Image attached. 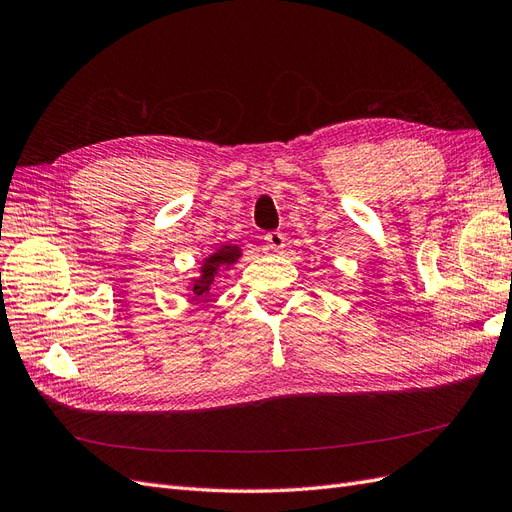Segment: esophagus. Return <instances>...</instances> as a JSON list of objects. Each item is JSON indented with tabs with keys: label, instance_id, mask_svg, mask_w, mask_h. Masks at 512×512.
Listing matches in <instances>:
<instances>
[{
	"label": "esophagus",
	"instance_id": "esophagus-1",
	"mask_svg": "<svg viewBox=\"0 0 512 512\" xmlns=\"http://www.w3.org/2000/svg\"><path fill=\"white\" fill-rule=\"evenodd\" d=\"M266 244H268L270 251L283 253V249H285V234H280V232L266 234Z\"/></svg>",
	"mask_w": 512,
	"mask_h": 512
}]
</instances>
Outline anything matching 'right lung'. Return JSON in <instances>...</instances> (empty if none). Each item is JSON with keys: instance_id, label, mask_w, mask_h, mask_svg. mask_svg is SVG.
<instances>
[{"instance_id": "obj_1", "label": "right lung", "mask_w": 512, "mask_h": 512, "mask_svg": "<svg viewBox=\"0 0 512 512\" xmlns=\"http://www.w3.org/2000/svg\"><path fill=\"white\" fill-rule=\"evenodd\" d=\"M242 257V249L238 244H221L219 249H214L210 255L202 257L200 261V274L191 278V283L185 287L191 291V298H206L210 295L212 285L217 283L223 272L232 270L236 266V261Z\"/></svg>"}]
</instances>
